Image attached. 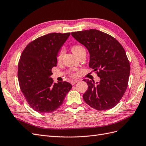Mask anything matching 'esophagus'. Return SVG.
<instances>
[{
	"mask_svg": "<svg viewBox=\"0 0 146 146\" xmlns=\"http://www.w3.org/2000/svg\"><path fill=\"white\" fill-rule=\"evenodd\" d=\"M77 82H78V80H72L71 82H70V83H71V84H72V85H75V84H76V83H77Z\"/></svg>",
	"mask_w": 146,
	"mask_h": 146,
	"instance_id": "esophagus-1",
	"label": "esophagus"
}]
</instances>
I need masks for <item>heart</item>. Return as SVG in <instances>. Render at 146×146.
I'll return each instance as SVG.
<instances>
[{"label": "heart", "mask_w": 146, "mask_h": 146, "mask_svg": "<svg viewBox=\"0 0 146 146\" xmlns=\"http://www.w3.org/2000/svg\"><path fill=\"white\" fill-rule=\"evenodd\" d=\"M71 50L74 54L75 55H76L77 56L78 55V54H80V53L82 52L83 51H85V48L80 44H75L72 46L71 47ZM63 54H64L63 48H61V49L58 51V52L57 53V55H56V58L57 62H60L61 61V60L63 58Z\"/></svg>", "instance_id": "1"}]
</instances>
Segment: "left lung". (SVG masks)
Listing matches in <instances>:
<instances>
[{"label":"left lung","mask_w":146,"mask_h":146,"mask_svg":"<svg viewBox=\"0 0 146 146\" xmlns=\"http://www.w3.org/2000/svg\"><path fill=\"white\" fill-rule=\"evenodd\" d=\"M90 52L89 66L100 81L83 80L88 90L83 100L97 110H107L119 102L129 83L130 66L124 48L111 35L96 29L71 33Z\"/></svg>","instance_id":"1"}]
</instances>
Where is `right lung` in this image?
Returning a JSON list of instances; mask_svg holds the SVG:
<instances>
[{"label":"right lung","mask_w":146,"mask_h":146,"mask_svg":"<svg viewBox=\"0 0 146 146\" xmlns=\"http://www.w3.org/2000/svg\"><path fill=\"white\" fill-rule=\"evenodd\" d=\"M70 33H52L30 42L21 55L17 77L27 103L38 113L55 111L71 90L67 82L54 83L50 77L56 66V55Z\"/></svg>","instance_id":"right-lung-1"}]
</instances>
